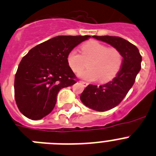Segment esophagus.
Here are the masks:
<instances>
[{
    "label": "esophagus",
    "mask_w": 156,
    "mask_h": 156,
    "mask_svg": "<svg viewBox=\"0 0 156 156\" xmlns=\"http://www.w3.org/2000/svg\"><path fill=\"white\" fill-rule=\"evenodd\" d=\"M80 83H82V84H83V86H84V87H87V85H88V83H87V82H85V81L80 80Z\"/></svg>",
    "instance_id": "obj_1"
}]
</instances>
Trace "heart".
<instances>
[{
    "mask_svg": "<svg viewBox=\"0 0 156 156\" xmlns=\"http://www.w3.org/2000/svg\"><path fill=\"white\" fill-rule=\"evenodd\" d=\"M81 53L76 50L69 51L67 56V62L69 67L74 73H80L84 69L87 62L88 69L81 73L84 79L94 81L99 78L101 83H107L114 80L123 62L122 53L116 48L108 46L96 41H91L83 44Z\"/></svg>",
    "mask_w": 156,
    "mask_h": 156,
    "instance_id": "heart-1",
    "label": "heart"
}]
</instances>
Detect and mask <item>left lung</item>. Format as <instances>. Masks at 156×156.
Listing matches in <instances>:
<instances>
[{
    "mask_svg": "<svg viewBox=\"0 0 156 156\" xmlns=\"http://www.w3.org/2000/svg\"><path fill=\"white\" fill-rule=\"evenodd\" d=\"M93 38L116 48L123 57L122 68L113 80L100 86L89 84L80 95L85 106L102 112L117 106L126 96L141 69L142 57L136 46L122 38L95 35Z\"/></svg>",
    "mask_w": 156,
    "mask_h": 156,
    "instance_id": "obj_1",
    "label": "left lung"
}]
</instances>
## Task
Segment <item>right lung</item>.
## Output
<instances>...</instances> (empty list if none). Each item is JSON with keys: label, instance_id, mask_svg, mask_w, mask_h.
<instances>
[{"label": "right lung", "instance_id": "1", "mask_svg": "<svg viewBox=\"0 0 156 156\" xmlns=\"http://www.w3.org/2000/svg\"><path fill=\"white\" fill-rule=\"evenodd\" d=\"M91 36L60 35L34 46L22 58L15 76V99L31 120L51 112L61 89L76 83L67 62L69 51Z\"/></svg>", "mask_w": 156, "mask_h": 156}]
</instances>
